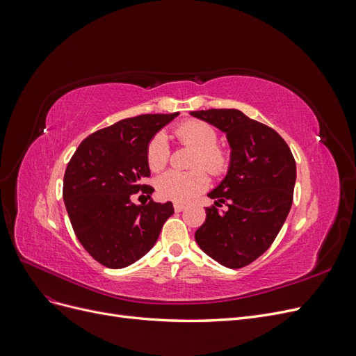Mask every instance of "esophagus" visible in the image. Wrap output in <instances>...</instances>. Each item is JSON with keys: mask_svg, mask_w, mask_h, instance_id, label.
I'll return each mask as SVG.
<instances>
[{"mask_svg": "<svg viewBox=\"0 0 356 356\" xmlns=\"http://www.w3.org/2000/svg\"><path fill=\"white\" fill-rule=\"evenodd\" d=\"M174 209H175L177 212L184 211V209H186V204H182V203H175V204H174Z\"/></svg>", "mask_w": 356, "mask_h": 356, "instance_id": "1", "label": "esophagus"}]
</instances>
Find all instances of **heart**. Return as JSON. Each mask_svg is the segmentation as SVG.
I'll use <instances>...</instances> for the list:
<instances>
[{"mask_svg":"<svg viewBox=\"0 0 356 356\" xmlns=\"http://www.w3.org/2000/svg\"><path fill=\"white\" fill-rule=\"evenodd\" d=\"M178 141L196 149L193 159V168H197L191 172L169 170L166 174L157 178L156 188L161 199L174 200L178 203L190 202L209 186L208 169L212 175H221L229 166V154L218 143V132L212 124L202 120H188L181 123L174 131ZM145 160L152 172L163 170L169 161V147L166 138L157 134L147 145Z\"/></svg>","mask_w":356,"mask_h":356,"instance_id":"b5f03b06","label":"heart"}]
</instances>
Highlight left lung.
I'll list each match as a JSON object with an SVG mask.
<instances>
[{
	"label": "left lung",
	"mask_w": 356,
	"mask_h": 356,
	"mask_svg": "<svg viewBox=\"0 0 356 356\" xmlns=\"http://www.w3.org/2000/svg\"><path fill=\"white\" fill-rule=\"evenodd\" d=\"M225 132L232 147L227 175L209 193L215 204L195 238L215 261L241 268L263 255L288 217L296 184L293 153L272 127L239 110L191 111ZM225 210H220L222 204Z\"/></svg>",
	"instance_id": "8db88e82"
}]
</instances>
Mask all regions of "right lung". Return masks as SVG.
I'll return each mask as SVG.
<instances>
[{
	"mask_svg": "<svg viewBox=\"0 0 356 356\" xmlns=\"http://www.w3.org/2000/svg\"><path fill=\"white\" fill-rule=\"evenodd\" d=\"M179 113L124 118L83 139L63 177L62 196L75 236L96 261L123 268L145 255L174 213L170 202L136 207L132 195L154 191L147 145Z\"/></svg>",
	"mask_w": 356,
	"mask_h": 356,
	"instance_id": "obj_1",
	"label": "right lung"
}]
</instances>
